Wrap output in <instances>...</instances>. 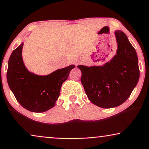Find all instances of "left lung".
Listing matches in <instances>:
<instances>
[{
  "label": "left lung",
  "mask_w": 149,
  "mask_h": 149,
  "mask_svg": "<svg viewBox=\"0 0 149 149\" xmlns=\"http://www.w3.org/2000/svg\"><path fill=\"white\" fill-rule=\"evenodd\" d=\"M117 50L103 66L77 67L82 73L81 81L93 104L104 109L117 107L127 100L140 77L137 54L126 34L115 32Z\"/></svg>",
  "instance_id": "8db88e82"
}]
</instances>
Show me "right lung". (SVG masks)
I'll use <instances>...</instances> for the list:
<instances>
[{
    "instance_id": "add662e5",
    "label": "right lung",
    "mask_w": 149,
    "mask_h": 149,
    "mask_svg": "<svg viewBox=\"0 0 149 149\" xmlns=\"http://www.w3.org/2000/svg\"><path fill=\"white\" fill-rule=\"evenodd\" d=\"M22 42L12 52L7 72L9 88L18 102L28 111L43 113L55 106L62 83L74 65L58 69L49 74L37 75L26 68L22 58Z\"/></svg>"
}]
</instances>
